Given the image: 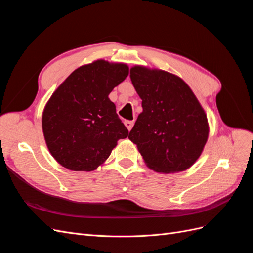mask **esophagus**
I'll use <instances>...</instances> for the list:
<instances>
[{"label": "esophagus", "instance_id": "1", "mask_svg": "<svg viewBox=\"0 0 253 253\" xmlns=\"http://www.w3.org/2000/svg\"><path fill=\"white\" fill-rule=\"evenodd\" d=\"M125 126H126V128L128 129V131H131L133 126H134V121H132V120H126L125 121Z\"/></svg>", "mask_w": 253, "mask_h": 253}]
</instances>
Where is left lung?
Masks as SVG:
<instances>
[{"label":"left lung","instance_id":"1","mask_svg":"<svg viewBox=\"0 0 253 253\" xmlns=\"http://www.w3.org/2000/svg\"><path fill=\"white\" fill-rule=\"evenodd\" d=\"M129 77L142 100V113L128 139L155 172L189 169L201 156L209 135L208 119L193 91L182 79L165 71L137 65Z\"/></svg>","mask_w":253,"mask_h":253}]
</instances>
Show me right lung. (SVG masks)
Segmentation results:
<instances>
[{
    "mask_svg": "<svg viewBox=\"0 0 253 253\" xmlns=\"http://www.w3.org/2000/svg\"><path fill=\"white\" fill-rule=\"evenodd\" d=\"M128 75L124 63L104 60L80 66L45 105L42 128L52 157L72 171H94L110 156L127 128L109 95Z\"/></svg>",
    "mask_w": 253,
    "mask_h": 253,
    "instance_id": "right-lung-1",
    "label": "right lung"
}]
</instances>
